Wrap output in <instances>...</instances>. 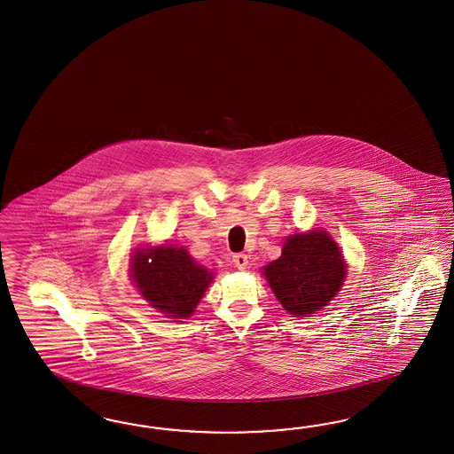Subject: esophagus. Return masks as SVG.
<instances>
[{"instance_id": "34e87169", "label": "esophagus", "mask_w": 454, "mask_h": 454, "mask_svg": "<svg viewBox=\"0 0 454 454\" xmlns=\"http://www.w3.org/2000/svg\"><path fill=\"white\" fill-rule=\"evenodd\" d=\"M233 265L239 268V270H245L247 265H248V256L245 255V254H235L232 256Z\"/></svg>"}]
</instances>
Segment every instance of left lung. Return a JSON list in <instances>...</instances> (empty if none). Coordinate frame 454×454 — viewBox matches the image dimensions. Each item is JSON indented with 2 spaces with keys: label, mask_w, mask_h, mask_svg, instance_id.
I'll use <instances>...</instances> for the list:
<instances>
[{
  "label": "left lung",
  "mask_w": 454,
  "mask_h": 454,
  "mask_svg": "<svg viewBox=\"0 0 454 454\" xmlns=\"http://www.w3.org/2000/svg\"><path fill=\"white\" fill-rule=\"evenodd\" d=\"M348 275L334 239L321 229L290 235L278 260L263 268V277L293 316H311L340 290Z\"/></svg>",
  "instance_id": "1"
}]
</instances>
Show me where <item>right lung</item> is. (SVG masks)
Returning <instances> with one entry per match:
<instances>
[{
  "label": "right lung",
  "mask_w": 454,
  "mask_h": 454,
  "mask_svg": "<svg viewBox=\"0 0 454 454\" xmlns=\"http://www.w3.org/2000/svg\"><path fill=\"white\" fill-rule=\"evenodd\" d=\"M129 271L141 296L173 319H186L194 313L214 278L184 247L169 244L133 252Z\"/></svg>",
  "instance_id": "1"
}]
</instances>
